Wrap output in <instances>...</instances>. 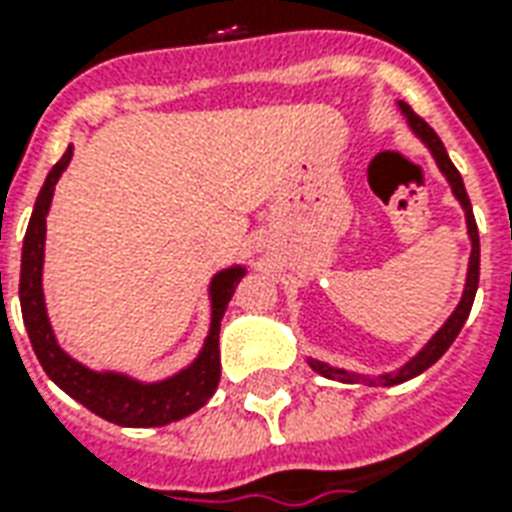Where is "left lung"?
<instances>
[{"label":"left lung","instance_id":"1","mask_svg":"<svg viewBox=\"0 0 512 512\" xmlns=\"http://www.w3.org/2000/svg\"><path fill=\"white\" fill-rule=\"evenodd\" d=\"M400 115L406 117L408 128L414 131V134L422 139V145L428 147L430 156L436 161V167L441 169V175L447 178L450 183L452 194H455V200L461 202L463 213H466V233H469V241H472V255H469V268H466V285H463V296L458 301V307L452 310V315L447 321L441 323V329L433 337H430L428 343L422 345L417 351V356H411L406 365L397 367L395 373H381V376H362V373H351V370H343V367H332L321 362V359H307V365L315 370V373H321L323 378H332V381H343V384H367V386H395L403 384L408 378L419 376V373H425L430 365H436L441 356L447 354V348L455 343V337L463 329V323L469 318V312H472L474 304V293H477V282H480V235H477V224H474V213H472V202H469V194H466V186H463L461 172L455 169V164L447 156V150L441 145L439 134L433 131V128L422 120L419 115H414V109L408 104L400 101Z\"/></svg>","mask_w":512,"mask_h":512}]
</instances>
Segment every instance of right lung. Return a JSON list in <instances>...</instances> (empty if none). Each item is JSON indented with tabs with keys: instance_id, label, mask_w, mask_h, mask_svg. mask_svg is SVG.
I'll return each mask as SVG.
<instances>
[{
	"instance_id": "obj_1",
	"label": "right lung",
	"mask_w": 512,
	"mask_h": 512,
	"mask_svg": "<svg viewBox=\"0 0 512 512\" xmlns=\"http://www.w3.org/2000/svg\"><path fill=\"white\" fill-rule=\"evenodd\" d=\"M73 147L65 150V156L51 167L49 178L35 200V211L29 219L24 249H21V282H18V299H21V315L27 326L29 343L35 348L38 362L46 370V376L60 386L65 395H71L76 403L90 408L98 417L109 419L123 428H161L169 422L189 417L202 408L219 386L222 362H219V329L227 304L233 299L235 285L244 279V266L222 268L213 274L208 285L211 296V326L208 337L202 343L200 354L194 362L178 370L175 376L161 381H136L126 373L115 370H90L82 362H76L71 354H65L54 337L46 299H43V249H46V216H49L54 186L71 164Z\"/></svg>"
}]
</instances>
